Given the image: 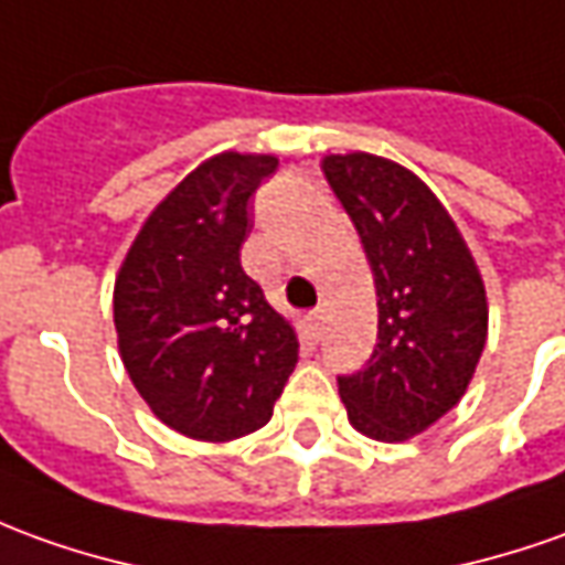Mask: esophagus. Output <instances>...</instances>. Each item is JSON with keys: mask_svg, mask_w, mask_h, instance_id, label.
<instances>
[{"mask_svg": "<svg viewBox=\"0 0 565 565\" xmlns=\"http://www.w3.org/2000/svg\"><path fill=\"white\" fill-rule=\"evenodd\" d=\"M307 329H310V338H313V341H320L322 329H326V310H313V313L307 317Z\"/></svg>", "mask_w": 565, "mask_h": 565, "instance_id": "esophagus-1", "label": "esophagus"}]
</instances>
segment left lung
Instances as JSON below:
<instances>
[{
	"label": "left lung",
	"mask_w": 565,
	"mask_h": 565,
	"mask_svg": "<svg viewBox=\"0 0 565 565\" xmlns=\"http://www.w3.org/2000/svg\"><path fill=\"white\" fill-rule=\"evenodd\" d=\"M365 248L379 295V344L338 375L350 424L399 443L465 396L486 348V289L468 245L430 186L372 153L322 159Z\"/></svg>",
	"instance_id": "left-lung-1"
}]
</instances>
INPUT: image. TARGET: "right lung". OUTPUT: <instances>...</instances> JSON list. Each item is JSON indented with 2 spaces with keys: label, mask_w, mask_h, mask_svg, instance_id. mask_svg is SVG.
I'll return each mask as SVG.
<instances>
[{
  "label": "right lung",
  "mask_w": 565,
  "mask_h": 565,
  "mask_svg": "<svg viewBox=\"0 0 565 565\" xmlns=\"http://www.w3.org/2000/svg\"><path fill=\"white\" fill-rule=\"evenodd\" d=\"M274 157L221 153L147 217L113 291L131 384L159 422L224 443L270 422L298 363V338L245 274L248 200Z\"/></svg>",
  "instance_id": "obj_1"
}]
</instances>
